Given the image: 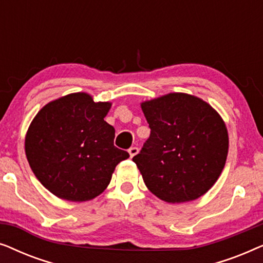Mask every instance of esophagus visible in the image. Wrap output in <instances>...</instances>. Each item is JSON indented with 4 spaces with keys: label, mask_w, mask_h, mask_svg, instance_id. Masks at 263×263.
I'll return each mask as SVG.
<instances>
[{
    "label": "esophagus",
    "mask_w": 263,
    "mask_h": 263,
    "mask_svg": "<svg viewBox=\"0 0 263 263\" xmlns=\"http://www.w3.org/2000/svg\"><path fill=\"white\" fill-rule=\"evenodd\" d=\"M128 152H129V156H130V158H133L134 156H136V154H138L139 149H138V147H130V148L128 149Z\"/></svg>",
    "instance_id": "esophagus-1"
}]
</instances>
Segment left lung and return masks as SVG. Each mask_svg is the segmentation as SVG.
Segmentation results:
<instances>
[{
	"mask_svg": "<svg viewBox=\"0 0 263 263\" xmlns=\"http://www.w3.org/2000/svg\"><path fill=\"white\" fill-rule=\"evenodd\" d=\"M151 135L133 161L148 190L168 203L188 202L218 181L229 152L228 128L199 97L168 93L141 103Z\"/></svg>",
	"mask_w": 263,
	"mask_h": 263,
	"instance_id": "8db88e82",
	"label": "left lung"
}]
</instances>
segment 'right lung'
<instances>
[{
  "label": "right lung",
  "instance_id": "add662e5",
  "mask_svg": "<svg viewBox=\"0 0 263 263\" xmlns=\"http://www.w3.org/2000/svg\"><path fill=\"white\" fill-rule=\"evenodd\" d=\"M111 103L85 92L43 106L25 136V153L38 181L62 200L84 202L109 185L115 167L129 158L114 146L115 128L104 121Z\"/></svg>",
  "mask_w": 263,
  "mask_h": 263
}]
</instances>
